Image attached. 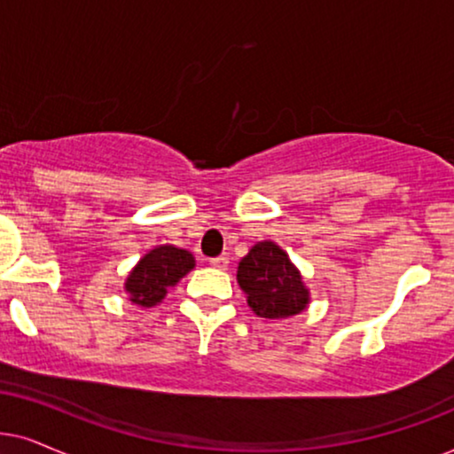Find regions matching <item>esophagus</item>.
<instances>
[{
  "instance_id": "esophagus-1",
  "label": "esophagus",
  "mask_w": 454,
  "mask_h": 454,
  "mask_svg": "<svg viewBox=\"0 0 454 454\" xmlns=\"http://www.w3.org/2000/svg\"><path fill=\"white\" fill-rule=\"evenodd\" d=\"M209 265H211V268H215V270H226L228 268V257L220 255V257L209 259Z\"/></svg>"
}]
</instances>
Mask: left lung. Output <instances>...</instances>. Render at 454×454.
Wrapping results in <instances>:
<instances>
[{
    "label": "left lung",
    "mask_w": 454,
    "mask_h": 454,
    "mask_svg": "<svg viewBox=\"0 0 454 454\" xmlns=\"http://www.w3.org/2000/svg\"><path fill=\"white\" fill-rule=\"evenodd\" d=\"M237 282L257 317L286 319L309 307L311 294L297 265L274 240H262L239 262Z\"/></svg>",
    "instance_id": "obj_1"
}]
</instances>
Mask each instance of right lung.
Instances as JSON below:
<instances>
[{"label": "right lung", "mask_w": 454, "mask_h": 454, "mask_svg": "<svg viewBox=\"0 0 454 454\" xmlns=\"http://www.w3.org/2000/svg\"><path fill=\"white\" fill-rule=\"evenodd\" d=\"M192 268H195V257L191 251L174 245H157L145 253L129 271L124 290L132 305L149 309L160 305L166 299L168 290L176 286Z\"/></svg>", "instance_id": "obj_1"}]
</instances>
